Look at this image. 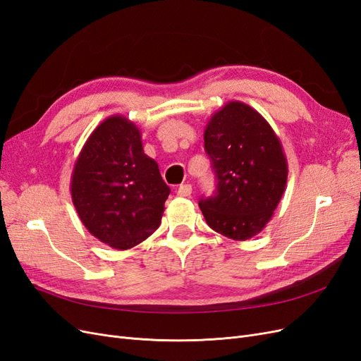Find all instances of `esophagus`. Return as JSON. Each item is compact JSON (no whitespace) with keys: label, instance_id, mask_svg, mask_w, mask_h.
<instances>
[{"label":"esophagus","instance_id":"esophagus-1","mask_svg":"<svg viewBox=\"0 0 361 361\" xmlns=\"http://www.w3.org/2000/svg\"><path fill=\"white\" fill-rule=\"evenodd\" d=\"M176 192H178V195H180V197H188V195L192 192V188L190 183H183L176 190Z\"/></svg>","mask_w":361,"mask_h":361}]
</instances>
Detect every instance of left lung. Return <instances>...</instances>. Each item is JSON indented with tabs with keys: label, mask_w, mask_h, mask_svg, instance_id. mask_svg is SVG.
<instances>
[{
	"label": "left lung",
	"mask_w": 361,
	"mask_h": 361,
	"mask_svg": "<svg viewBox=\"0 0 361 361\" xmlns=\"http://www.w3.org/2000/svg\"><path fill=\"white\" fill-rule=\"evenodd\" d=\"M215 195L199 206L212 231L233 241L256 236L272 218L288 182V159L274 129L250 105L231 101L204 128Z\"/></svg>",
	"instance_id": "obj_1"
}]
</instances>
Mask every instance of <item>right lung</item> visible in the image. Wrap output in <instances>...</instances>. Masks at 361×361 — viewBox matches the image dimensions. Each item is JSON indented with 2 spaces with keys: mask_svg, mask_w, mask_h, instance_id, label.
Returning <instances> with one entry per match:
<instances>
[{
  "mask_svg": "<svg viewBox=\"0 0 361 361\" xmlns=\"http://www.w3.org/2000/svg\"><path fill=\"white\" fill-rule=\"evenodd\" d=\"M170 188L141 133L125 116H110L87 138L71 176L80 220L94 238L116 250L133 248L161 224Z\"/></svg>",
  "mask_w": 361,
  "mask_h": 361,
  "instance_id": "1",
  "label": "right lung"
}]
</instances>
